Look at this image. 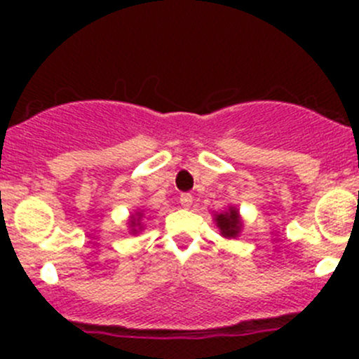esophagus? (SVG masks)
<instances>
[{"mask_svg": "<svg viewBox=\"0 0 359 359\" xmlns=\"http://www.w3.org/2000/svg\"><path fill=\"white\" fill-rule=\"evenodd\" d=\"M180 205H182L184 208H189V206L193 205V196H191L189 193L180 194Z\"/></svg>", "mask_w": 359, "mask_h": 359, "instance_id": "esophagus-1", "label": "esophagus"}]
</instances>
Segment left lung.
<instances>
[{
	"mask_svg": "<svg viewBox=\"0 0 359 359\" xmlns=\"http://www.w3.org/2000/svg\"><path fill=\"white\" fill-rule=\"evenodd\" d=\"M213 220H215L217 227H219L220 234L224 238H236L240 234L241 226H243L240 213H238L234 206H229L222 213H215V219Z\"/></svg>",
	"mask_w": 359,
	"mask_h": 359,
	"instance_id": "8db88e82",
	"label": "left lung"
}]
</instances>
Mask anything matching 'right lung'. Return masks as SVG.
I'll use <instances>...</instances> for the list:
<instances>
[{"label":"right lung","mask_w":359,"mask_h":359,"mask_svg":"<svg viewBox=\"0 0 359 359\" xmlns=\"http://www.w3.org/2000/svg\"><path fill=\"white\" fill-rule=\"evenodd\" d=\"M140 219H142V212H135V215H132V219H130V227H132V234L139 233V229H142V226H140Z\"/></svg>","instance_id":"obj_1"}]
</instances>
